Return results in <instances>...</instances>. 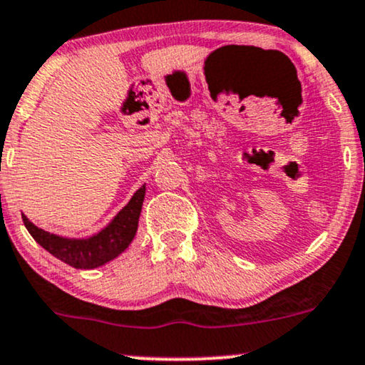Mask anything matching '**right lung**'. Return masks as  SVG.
<instances>
[{"label":"right lung","mask_w":365,"mask_h":365,"mask_svg":"<svg viewBox=\"0 0 365 365\" xmlns=\"http://www.w3.org/2000/svg\"><path fill=\"white\" fill-rule=\"evenodd\" d=\"M144 195H146V185L135 190L133 199L118 210L117 216L102 231L88 238H64V236L52 235L49 231L37 227L32 221H29L25 214H21V219L32 238L43 250L74 269L91 270L112 262L133 243L138 232Z\"/></svg>","instance_id":"obj_1"}]
</instances>
